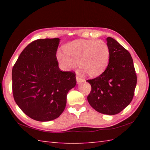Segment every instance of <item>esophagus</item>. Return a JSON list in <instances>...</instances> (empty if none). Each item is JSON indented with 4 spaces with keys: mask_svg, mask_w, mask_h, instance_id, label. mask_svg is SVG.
<instances>
[{
    "mask_svg": "<svg viewBox=\"0 0 150 150\" xmlns=\"http://www.w3.org/2000/svg\"><path fill=\"white\" fill-rule=\"evenodd\" d=\"M76 79H77V82L78 84H80L81 82H83L85 81V80L84 79H82L81 77H80L79 75H77L76 76Z\"/></svg>",
    "mask_w": 150,
    "mask_h": 150,
    "instance_id": "obj_1",
    "label": "esophagus"
}]
</instances>
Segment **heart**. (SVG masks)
<instances>
[{
  "label": "heart",
  "instance_id": "obj_1",
  "mask_svg": "<svg viewBox=\"0 0 150 150\" xmlns=\"http://www.w3.org/2000/svg\"><path fill=\"white\" fill-rule=\"evenodd\" d=\"M64 53L58 52L57 54V59L63 68L71 69L79 64V68L90 77L103 72L110 57V47L103 40L73 41L64 47Z\"/></svg>",
  "mask_w": 150,
  "mask_h": 150
}]
</instances>
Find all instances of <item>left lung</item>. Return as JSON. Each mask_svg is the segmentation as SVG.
Returning a JSON list of instances; mask_svg holds the SVG:
<instances>
[{"label": "left lung", "mask_w": 150, "mask_h": 150, "mask_svg": "<svg viewBox=\"0 0 150 150\" xmlns=\"http://www.w3.org/2000/svg\"><path fill=\"white\" fill-rule=\"evenodd\" d=\"M106 40L110 50L109 63L98 77L87 80L91 86L87 98L98 112L113 115L120 113L132 102L137 75L128 51L113 38L108 37Z\"/></svg>", "instance_id": "1"}]
</instances>
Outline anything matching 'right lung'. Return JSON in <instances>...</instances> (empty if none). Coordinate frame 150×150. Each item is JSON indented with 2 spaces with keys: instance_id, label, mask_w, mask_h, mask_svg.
Here are the masks:
<instances>
[{
  "instance_id": "obj_1",
  "label": "right lung",
  "mask_w": 150,
  "mask_h": 150,
  "mask_svg": "<svg viewBox=\"0 0 150 150\" xmlns=\"http://www.w3.org/2000/svg\"><path fill=\"white\" fill-rule=\"evenodd\" d=\"M60 39H37L21 52L12 69L13 98L23 112L35 120L58 118L67 94L76 85L75 73L59 69L56 53Z\"/></svg>"
}]
</instances>
